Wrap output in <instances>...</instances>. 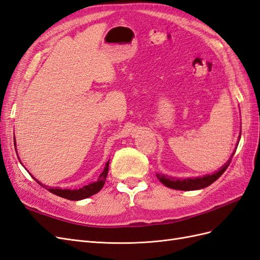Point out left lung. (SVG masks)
I'll return each mask as SVG.
<instances>
[{
	"label": "left lung",
	"instance_id": "obj_1",
	"mask_svg": "<svg viewBox=\"0 0 260 260\" xmlns=\"http://www.w3.org/2000/svg\"><path fill=\"white\" fill-rule=\"evenodd\" d=\"M233 155H234V153L231 155L230 159L228 160L221 168H220L218 171L214 172V174L210 176H205L203 178H195V179H184V180L175 179V178L167 177V176H164L160 174L156 175V177L164 185H166L170 188H174V190H182V191L200 190V188H204V187L210 185L211 183H214L215 181L223 174L225 169L229 167Z\"/></svg>",
	"mask_w": 260,
	"mask_h": 260
}]
</instances>
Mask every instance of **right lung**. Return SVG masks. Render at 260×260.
I'll use <instances>...</instances> for the list:
<instances>
[{
    "label": "right lung",
    "mask_w": 260,
    "mask_h": 260,
    "mask_svg": "<svg viewBox=\"0 0 260 260\" xmlns=\"http://www.w3.org/2000/svg\"><path fill=\"white\" fill-rule=\"evenodd\" d=\"M15 149H16V148H15ZM108 166H109V160L106 162L105 168H104L103 172H102V174L100 175L96 182H93V183H90L88 185H84L81 188H78V190H68V188H62V190H61V188H52V187L43 185L42 183L39 182V181H37L35 178L34 179L41 186L45 187L46 190H49L51 193H53L55 195L60 196V198H64V199L70 200V201H80V200L89 198V196H91V195L96 194L101 190V188L103 187V185L105 183V180L107 178V174H108Z\"/></svg>",
    "instance_id": "add662e5"
}]
</instances>
